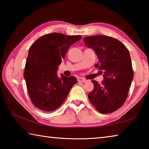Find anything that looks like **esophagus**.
<instances>
[{
	"label": "esophagus",
	"mask_w": 149,
	"mask_h": 149,
	"mask_svg": "<svg viewBox=\"0 0 149 149\" xmlns=\"http://www.w3.org/2000/svg\"><path fill=\"white\" fill-rule=\"evenodd\" d=\"M77 81L79 82H83V83L87 81L86 79H84V78H82V77H78L77 78Z\"/></svg>",
	"instance_id": "esophagus-1"
}]
</instances>
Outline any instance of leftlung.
Here are the masks:
<instances>
[{
  "instance_id": "left-lung-1",
  "label": "left lung",
  "mask_w": 149,
  "mask_h": 149,
  "mask_svg": "<svg viewBox=\"0 0 149 149\" xmlns=\"http://www.w3.org/2000/svg\"><path fill=\"white\" fill-rule=\"evenodd\" d=\"M84 41L97 55L95 68L104 77L101 84L92 81L94 89L88 94L89 99L102 114L114 112L124 104L133 79L129 50L118 39L106 35L86 37Z\"/></svg>"
}]
</instances>
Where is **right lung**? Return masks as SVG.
<instances>
[{
	"mask_svg": "<svg viewBox=\"0 0 149 149\" xmlns=\"http://www.w3.org/2000/svg\"><path fill=\"white\" fill-rule=\"evenodd\" d=\"M81 35L59 33L42 35L30 47L24 77L31 101L42 110L57 109L77 83L74 76H58L56 71L71 45L79 41Z\"/></svg>",
	"mask_w": 149,
	"mask_h": 149,
	"instance_id": "obj_1",
	"label": "right lung"
}]
</instances>
